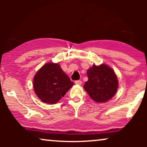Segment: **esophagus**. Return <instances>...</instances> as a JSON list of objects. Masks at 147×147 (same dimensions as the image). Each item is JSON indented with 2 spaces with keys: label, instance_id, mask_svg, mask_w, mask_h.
I'll use <instances>...</instances> for the list:
<instances>
[{
  "label": "esophagus",
  "instance_id": "obj_1",
  "mask_svg": "<svg viewBox=\"0 0 147 147\" xmlns=\"http://www.w3.org/2000/svg\"><path fill=\"white\" fill-rule=\"evenodd\" d=\"M75 84H78V85H81L82 81H80V80H76V81H75Z\"/></svg>",
  "mask_w": 147,
  "mask_h": 147
}]
</instances>
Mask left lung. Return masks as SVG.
<instances>
[{
  "label": "left lung",
  "instance_id": "1",
  "mask_svg": "<svg viewBox=\"0 0 147 147\" xmlns=\"http://www.w3.org/2000/svg\"><path fill=\"white\" fill-rule=\"evenodd\" d=\"M87 75L88 80L85 82L84 88L94 101L105 102L115 95L118 81L111 67L105 64L93 65L88 69Z\"/></svg>",
  "mask_w": 147,
  "mask_h": 147
}]
</instances>
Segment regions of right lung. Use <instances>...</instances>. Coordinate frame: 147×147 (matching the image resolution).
Listing matches in <instances>:
<instances>
[{"instance_id":"obj_1","label":"right lung","mask_w":147,"mask_h":147,"mask_svg":"<svg viewBox=\"0 0 147 147\" xmlns=\"http://www.w3.org/2000/svg\"><path fill=\"white\" fill-rule=\"evenodd\" d=\"M74 85L59 63H47L34 76L33 88L42 102L54 104Z\"/></svg>"}]
</instances>
